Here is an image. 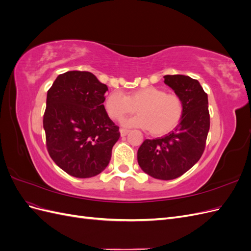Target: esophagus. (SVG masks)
<instances>
[{
  "mask_svg": "<svg viewBox=\"0 0 251 251\" xmlns=\"http://www.w3.org/2000/svg\"><path fill=\"white\" fill-rule=\"evenodd\" d=\"M119 132H120L121 137H125V136H126V134L128 133V130H126V128H120Z\"/></svg>",
  "mask_w": 251,
  "mask_h": 251,
  "instance_id": "esophagus-1",
  "label": "esophagus"
}]
</instances>
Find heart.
<instances>
[{
    "mask_svg": "<svg viewBox=\"0 0 251 251\" xmlns=\"http://www.w3.org/2000/svg\"><path fill=\"white\" fill-rule=\"evenodd\" d=\"M109 116L119 120L137 110L139 115L124 120L128 127L149 130L154 136H161L173 131L183 115V101L176 94L166 93L164 89L147 87L131 92L127 96L113 91L104 100Z\"/></svg>",
    "mask_w": 251,
    "mask_h": 251,
    "instance_id": "1",
    "label": "heart"
}]
</instances>
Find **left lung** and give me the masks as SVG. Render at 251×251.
Listing matches in <instances>:
<instances>
[{"label":"left lung","mask_w":251,"mask_h":251,"mask_svg":"<svg viewBox=\"0 0 251 251\" xmlns=\"http://www.w3.org/2000/svg\"><path fill=\"white\" fill-rule=\"evenodd\" d=\"M164 83L183 101V115L164 137L146 139L137 151L141 170L149 176L172 180L182 176L201 158L210 120L208 98L200 82L186 75H165Z\"/></svg>","instance_id":"1"}]
</instances>
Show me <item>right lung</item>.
<instances>
[{
	"label": "right lung",
	"mask_w": 251,
	"mask_h": 251,
	"mask_svg": "<svg viewBox=\"0 0 251 251\" xmlns=\"http://www.w3.org/2000/svg\"><path fill=\"white\" fill-rule=\"evenodd\" d=\"M107 91L91 72L68 71L58 75L47 92L43 126L48 153L73 177L100 174L120 137L102 104Z\"/></svg>",
	"instance_id": "right-lung-1"
}]
</instances>
